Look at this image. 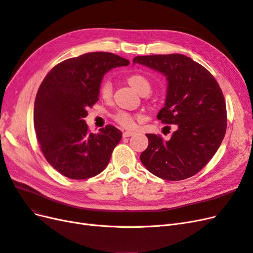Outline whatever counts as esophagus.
<instances>
[{"mask_svg":"<svg viewBox=\"0 0 253 253\" xmlns=\"http://www.w3.org/2000/svg\"><path fill=\"white\" fill-rule=\"evenodd\" d=\"M135 134V132H131V131H125L124 133H122V137L124 138H126V137H131Z\"/></svg>","mask_w":253,"mask_h":253,"instance_id":"34e87169","label":"esophagus"}]
</instances>
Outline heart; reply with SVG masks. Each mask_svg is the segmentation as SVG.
Masks as SVG:
<instances>
[{"mask_svg":"<svg viewBox=\"0 0 253 253\" xmlns=\"http://www.w3.org/2000/svg\"><path fill=\"white\" fill-rule=\"evenodd\" d=\"M127 83L131 85L136 91H138L139 94H148L151 90V82L150 80L145 77V76L141 74H132L129 75L126 78ZM100 97L103 99V100H110L112 98V84L109 81H105L102 83V85L100 86ZM141 118V117H140ZM114 120L117 122L118 125L121 126H124L126 128H133L136 125V117L133 114L120 111L114 116Z\"/></svg>","mask_w":253,"mask_h":253,"instance_id":"heart-1","label":"heart"}]
</instances>
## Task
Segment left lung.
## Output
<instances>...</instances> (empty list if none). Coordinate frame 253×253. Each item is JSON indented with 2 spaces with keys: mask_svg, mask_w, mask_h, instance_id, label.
<instances>
[{
  "mask_svg": "<svg viewBox=\"0 0 253 253\" xmlns=\"http://www.w3.org/2000/svg\"><path fill=\"white\" fill-rule=\"evenodd\" d=\"M133 61L166 76V104L157 118L165 125H176L168 141L160 135L145 134L149 145L141 153V163L159 178H189L210 162L225 137L223 91L207 68L180 53L137 56Z\"/></svg>",
  "mask_w": 253,
  "mask_h": 253,
  "instance_id": "left-lung-1",
  "label": "left lung"
}]
</instances>
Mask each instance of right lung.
Returning a JSON list of instances; mask_svg holds the SVG:
<instances>
[{
    "instance_id": "obj_1",
    "label": "right lung",
    "mask_w": 253,
    "mask_h": 253,
    "mask_svg": "<svg viewBox=\"0 0 253 253\" xmlns=\"http://www.w3.org/2000/svg\"><path fill=\"white\" fill-rule=\"evenodd\" d=\"M129 61L112 52H87L53 66L38 89L34 109L37 139L48 164L72 179H86L108 166L121 132L108 125L90 133L87 109L99 99L105 73Z\"/></svg>"
}]
</instances>
